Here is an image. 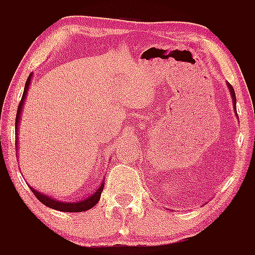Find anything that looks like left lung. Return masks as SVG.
<instances>
[{
    "instance_id": "obj_1",
    "label": "left lung",
    "mask_w": 255,
    "mask_h": 255,
    "mask_svg": "<svg viewBox=\"0 0 255 255\" xmlns=\"http://www.w3.org/2000/svg\"><path fill=\"white\" fill-rule=\"evenodd\" d=\"M227 87H229V91H230V93H231V97H233V105H234V108H235L236 116H238V112H236V97H235V91H234V88L231 87V84H229V83H227Z\"/></svg>"
}]
</instances>
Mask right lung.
I'll return each mask as SVG.
<instances>
[{
  "instance_id": "1",
  "label": "right lung",
  "mask_w": 255,
  "mask_h": 255,
  "mask_svg": "<svg viewBox=\"0 0 255 255\" xmlns=\"http://www.w3.org/2000/svg\"><path fill=\"white\" fill-rule=\"evenodd\" d=\"M31 76L33 74L28 76L25 83V88H24V93H22L21 101L19 103V107H17V114H16V121H15V134L17 135V131H19V123H20V117H21V111L22 107H24V101L26 98V94H28V89L29 85H30L31 82ZM16 141H17V136H16ZM17 145V143H16ZM103 186H105V182L102 181V184L100 185V188L97 189L94 191L93 194L89 195V197H85L83 199L78 200V202H62L60 199H56V198L51 197V195L43 194V193H40V191L35 190V189L30 188L31 191L34 193V195L37 197V199L39 202L44 204V206L49 207L52 209H56V211H61V212H84L88 211V209L93 208L98 202H100L101 194H102L103 191Z\"/></svg>"
}]
</instances>
